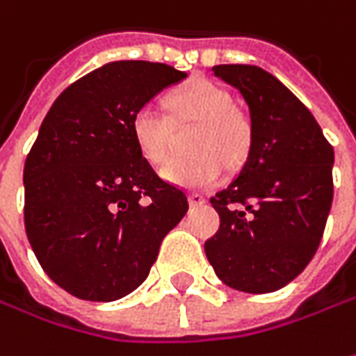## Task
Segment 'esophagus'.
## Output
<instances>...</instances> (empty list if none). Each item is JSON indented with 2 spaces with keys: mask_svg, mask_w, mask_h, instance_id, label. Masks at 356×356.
Wrapping results in <instances>:
<instances>
[{
  "mask_svg": "<svg viewBox=\"0 0 356 356\" xmlns=\"http://www.w3.org/2000/svg\"><path fill=\"white\" fill-rule=\"evenodd\" d=\"M189 204L191 207H201V204H204V197H202L201 193H191Z\"/></svg>",
  "mask_w": 356,
  "mask_h": 356,
  "instance_id": "34e87169",
  "label": "esophagus"
}]
</instances>
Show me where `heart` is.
Segmentation results:
<instances>
[{
	"label": "heart",
	"mask_w": 356,
	"mask_h": 356,
	"mask_svg": "<svg viewBox=\"0 0 356 356\" xmlns=\"http://www.w3.org/2000/svg\"><path fill=\"white\" fill-rule=\"evenodd\" d=\"M230 94L211 82H195L167 98L171 120L154 108H141L131 120V136L152 165H165L173 154L175 129L189 128V152L163 169V177L181 187H209L248 157L252 129L246 116L232 108ZM174 124H171L170 122Z\"/></svg>",
	"instance_id": "heart-1"
}]
</instances>
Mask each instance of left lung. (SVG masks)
Here are the masks:
<instances>
[{
    "label": "left lung",
    "instance_id": "8db88e82",
    "mask_svg": "<svg viewBox=\"0 0 356 356\" xmlns=\"http://www.w3.org/2000/svg\"><path fill=\"white\" fill-rule=\"evenodd\" d=\"M250 110L246 163L211 202L220 228L204 242L215 274L246 293H270L312 262L333 202V147L313 114L270 72L218 65Z\"/></svg>",
    "mask_w": 356,
    "mask_h": 356
}]
</instances>
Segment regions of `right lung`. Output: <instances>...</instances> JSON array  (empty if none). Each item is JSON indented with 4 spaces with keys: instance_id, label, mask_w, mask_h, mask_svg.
Instances as JSON below:
<instances>
[{
    "instance_id": "1",
    "label": "right lung",
    "mask_w": 356,
    "mask_h": 356,
    "mask_svg": "<svg viewBox=\"0 0 356 356\" xmlns=\"http://www.w3.org/2000/svg\"><path fill=\"white\" fill-rule=\"evenodd\" d=\"M185 76L161 63H108L72 82L44 116L23 169L25 232L70 296H128L187 213L185 193L155 173L131 136L136 112Z\"/></svg>"
}]
</instances>
